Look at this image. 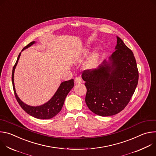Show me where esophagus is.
I'll return each instance as SVG.
<instances>
[{"label":"esophagus","mask_w":156,"mask_h":156,"mask_svg":"<svg viewBox=\"0 0 156 156\" xmlns=\"http://www.w3.org/2000/svg\"><path fill=\"white\" fill-rule=\"evenodd\" d=\"M75 82L76 84H80V83H81L82 80L80 77H76L75 79Z\"/></svg>","instance_id":"esophagus-1"}]
</instances>
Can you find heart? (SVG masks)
Here are the masks:
<instances>
[{"mask_svg": "<svg viewBox=\"0 0 156 156\" xmlns=\"http://www.w3.org/2000/svg\"><path fill=\"white\" fill-rule=\"evenodd\" d=\"M99 50L97 48L93 51V52L91 54L90 57L87 59V62L85 63V68L88 70H92L96 68L99 58Z\"/></svg>", "mask_w": 156, "mask_h": 156, "instance_id": "b5f03b06", "label": "heart"}]
</instances>
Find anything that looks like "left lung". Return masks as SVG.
Wrapping results in <instances>:
<instances>
[{
    "mask_svg": "<svg viewBox=\"0 0 156 156\" xmlns=\"http://www.w3.org/2000/svg\"><path fill=\"white\" fill-rule=\"evenodd\" d=\"M115 51L108 60L94 70H84L81 77L87 92L85 101L96 115H115L127 105L138 82V70L133 52L117 36Z\"/></svg>",
    "mask_w": 156,
    "mask_h": 156,
    "instance_id": "8db88e82",
    "label": "left lung"
}]
</instances>
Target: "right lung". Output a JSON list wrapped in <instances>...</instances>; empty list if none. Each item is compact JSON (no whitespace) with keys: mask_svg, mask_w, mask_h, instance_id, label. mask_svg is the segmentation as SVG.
<instances>
[{"mask_svg":"<svg viewBox=\"0 0 156 156\" xmlns=\"http://www.w3.org/2000/svg\"><path fill=\"white\" fill-rule=\"evenodd\" d=\"M34 43H36L35 41H33L30 42L26 47H25L23 49H22L21 52L23 51L25 49L30 48V46H31ZM20 55H21V52L19 54L16 62L13 67L12 75V81L13 91L15 95V98L18 104H20L21 107L23 108L27 114H28L31 116H33L34 118L39 119H49L55 117L61 110L66 96H67L69 93L70 91V90L74 86V80L72 79L69 81H65L62 82L60 84L57 91L55 92L54 95L52 96V98L45 104H44L39 106L29 105L24 103L22 101H21V99L18 98L16 93V90L15 88L14 73H15L16 66L18 63Z\"/></svg>","mask_w":156,"mask_h":156,"instance_id":"add662e5","label":"right lung"}]
</instances>
